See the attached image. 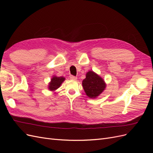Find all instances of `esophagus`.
<instances>
[{
	"label": "esophagus",
	"mask_w": 153,
	"mask_h": 153,
	"mask_svg": "<svg viewBox=\"0 0 153 153\" xmlns=\"http://www.w3.org/2000/svg\"><path fill=\"white\" fill-rule=\"evenodd\" d=\"M69 78H70V79L72 80H76L77 79V77L76 76H73V75H71L70 76H69Z\"/></svg>",
	"instance_id": "1"
}]
</instances>
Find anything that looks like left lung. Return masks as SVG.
I'll use <instances>...</instances> for the list:
<instances>
[{
	"label": "left lung",
	"instance_id": "1",
	"mask_svg": "<svg viewBox=\"0 0 153 153\" xmlns=\"http://www.w3.org/2000/svg\"><path fill=\"white\" fill-rule=\"evenodd\" d=\"M82 86L86 95L90 98L95 99L105 91L106 84L98 74L93 71H89L82 81Z\"/></svg>",
	"mask_w": 153,
	"mask_h": 153
}]
</instances>
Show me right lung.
Returning <instances> with one entry per match:
<instances>
[{"label": "right lung", "mask_w": 153, "mask_h": 153, "mask_svg": "<svg viewBox=\"0 0 153 153\" xmlns=\"http://www.w3.org/2000/svg\"><path fill=\"white\" fill-rule=\"evenodd\" d=\"M64 80H65V78L63 76H57L53 75L52 78H51V80L48 84V88L49 91H55V90H57L58 88L61 87Z\"/></svg>", "instance_id": "add662e5"}]
</instances>
